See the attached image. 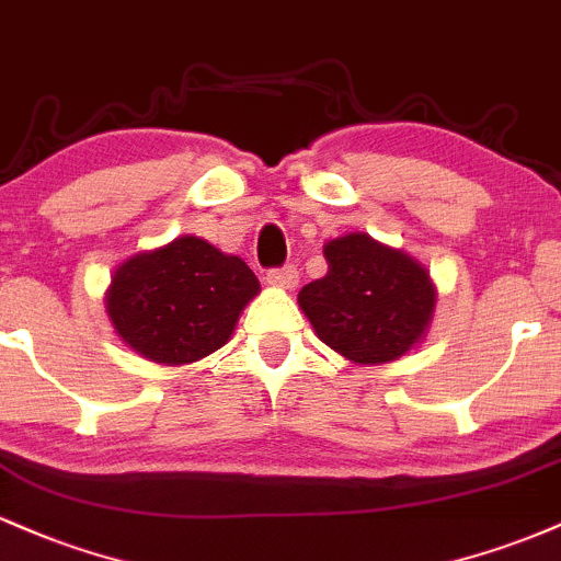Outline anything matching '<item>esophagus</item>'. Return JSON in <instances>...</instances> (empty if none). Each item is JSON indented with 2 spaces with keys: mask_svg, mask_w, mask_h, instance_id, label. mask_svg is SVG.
Returning a JSON list of instances; mask_svg holds the SVG:
<instances>
[{
  "mask_svg": "<svg viewBox=\"0 0 561 561\" xmlns=\"http://www.w3.org/2000/svg\"><path fill=\"white\" fill-rule=\"evenodd\" d=\"M266 282H268V285H272V287L295 289V287H298V282H300V274H298V268H295V266L274 268V272H268Z\"/></svg>",
  "mask_w": 561,
  "mask_h": 561,
  "instance_id": "34e87169",
  "label": "esophagus"
}]
</instances>
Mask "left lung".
Instances as JSON below:
<instances>
[{"mask_svg":"<svg viewBox=\"0 0 561 561\" xmlns=\"http://www.w3.org/2000/svg\"><path fill=\"white\" fill-rule=\"evenodd\" d=\"M324 279L298 293L321 343L358 366L398 362L424 343L437 289L414 255L351 231L324 244Z\"/></svg>","mask_w":561,"mask_h":561,"instance_id":"left-lung-1","label":"left lung"}]
</instances>
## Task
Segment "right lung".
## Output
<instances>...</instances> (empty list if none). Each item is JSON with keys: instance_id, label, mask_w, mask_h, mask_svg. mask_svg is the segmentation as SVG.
<instances>
[{"instance_id": "obj_1", "label": "right lung", "mask_w": 561, "mask_h": 561, "mask_svg": "<svg viewBox=\"0 0 561 561\" xmlns=\"http://www.w3.org/2000/svg\"><path fill=\"white\" fill-rule=\"evenodd\" d=\"M261 293L237 255L182 234L115 268L105 311L115 334L147 362L195 364L227 345L244 306Z\"/></svg>"}]
</instances>
